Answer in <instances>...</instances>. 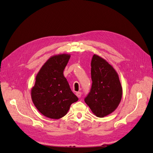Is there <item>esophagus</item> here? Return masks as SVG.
Masks as SVG:
<instances>
[{"label":"esophagus","instance_id":"34e87169","mask_svg":"<svg viewBox=\"0 0 153 153\" xmlns=\"http://www.w3.org/2000/svg\"><path fill=\"white\" fill-rule=\"evenodd\" d=\"M76 96L78 97V98H80L81 95H82L81 92H77L76 93Z\"/></svg>","mask_w":153,"mask_h":153}]
</instances>
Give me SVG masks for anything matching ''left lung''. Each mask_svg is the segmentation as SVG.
Instances as JSON below:
<instances>
[{"mask_svg":"<svg viewBox=\"0 0 153 153\" xmlns=\"http://www.w3.org/2000/svg\"><path fill=\"white\" fill-rule=\"evenodd\" d=\"M91 65L92 84L84 100L96 116L104 117L117 108L123 89L117 73L105 59L94 54Z\"/></svg>","mask_w":153,"mask_h":153,"instance_id":"obj_1","label":"left lung"}]
</instances>
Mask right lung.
I'll list each match as a JSON object with an SVG mask.
<instances>
[{"mask_svg":"<svg viewBox=\"0 0 153 153\" xmlns=\"http://www.w3.org/2000/svg\"><path fill=\"white\" fill-rule=\"evenodd\" d=\"M70 57L66 53L53 55L36 76L31 98L36 108L45 117L53 119L64 117L71 105L78 100L63 74Z\"/></svg>","mask_w":153,"mask_h":153,"instance_id":"right-lung-1","label":"right lung"}]
</instances>
